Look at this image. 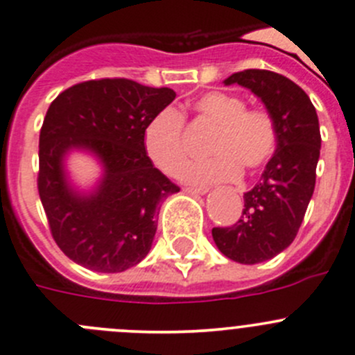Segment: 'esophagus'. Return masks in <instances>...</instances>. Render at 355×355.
<instances>
[{"label": "esophagus", "instance_id": "esophagus-1", "mask_svg": "<svg viewBox=\"0 0 355 355\" xmlns=\"http://www.w3.org/2000/svg\"><path fill=\"white\" fill-rule=\"evenodd\" d=\"M184 191L189 194H207L208 193L207 187H185Z\"/></svg>", "mask_w": 355, "mask_h": 355}]
</instances>
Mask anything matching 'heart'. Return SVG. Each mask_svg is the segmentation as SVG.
I'll return each instance as SVG.
<instances>
[{"mask_svg":"<svg viewBox=\"0 0 355 355\" xmlns=\"http://www.w3.org/2000/svg\"><path fill=\"white\" fill-rule=\"evenodd\" d=\"M196 117L215 128L210 154L217 157L196 162L185 171L194 184L230 182L240 170L264 166L277 148V125L264 110L247 108L241 98L226 92H208L193 105ZM145 150L162 173L178 177L189 161L184 115L175 108L159 112L145 129Z\"/></svg>","mask_w":355,"mask_h":355,"instance_id":"obj_1","label":"heart"}]
</instances>
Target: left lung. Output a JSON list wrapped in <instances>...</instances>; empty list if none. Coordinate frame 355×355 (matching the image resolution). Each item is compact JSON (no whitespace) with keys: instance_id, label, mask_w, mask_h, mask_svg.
<instances>
[{"instance_id":"obj_1","label":"left lung","mask_w":355,"mask_h":355,"mask_svg":"<svg viewBox=\"0 0 355 355\" xmlns=\"http://www.w3.org/2000/svg\"><path fill=\"white\" fill-rule=\"evenodd\" d=\"M224 84L247 87L264 103L277 125V150L259 184L243 194L245 207L231 227H214L218 250L241 264H257L286 250L296 238L315 189L320 129L306 92L268 69L233 73Z\"/></svg>"}]
</instances>
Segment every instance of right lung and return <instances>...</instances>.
I'll return each instance as SVG.
<instances>
[{"instance_id":"add662e5","label":"right lung","mask_w":355,"mask_h":355,"mask_svg":"<svg viewBox=\"0 0 355 355\" xmlns=\"http://www.w3.org/2000/svg\"><path fill=\"white\" fill-rule=\"evenodd\" d=\"M175 96L168 87L101 78L66 89L49 107L40 131L38 193L52 238L73 263L119 273L148 254L159 203L180 189L152 164L145 129ZM71 150L89 151L102 164L91 193L69 182L64 161Z\"/></svg>"}]
</instances>
